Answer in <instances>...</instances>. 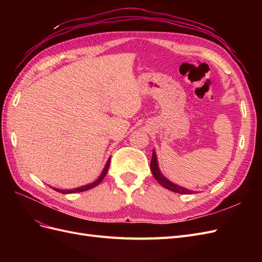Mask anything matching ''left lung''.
Wrapping results in <instances>:
<instances>
[{
  "instance_id": "1",
  "label": "left lung",
  "mask_w": 262,
  "mask_h": 262,
  "mask_svg": "<svg viewBox=\"0 0 262 262\" xmlns=\"http://www.w3.org/2000/svg\"><path fill=\"white\" fill-rule=\"evenodd\" d=\"M150 170L153 172V176L155 177V179L158 181V184L162 185L163 187H165L166 189L170 190V191L177 192V193H181V194H190L192 193V191H190L189 189L182 188L180 186H177L175 184H172L168 179H166L160 171V168H158L157 165V158H156V154L155 152H153L152 155V161H150Z\"/></svg>"
}]
</instances>
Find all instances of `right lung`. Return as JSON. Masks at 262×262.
I'll list each match as a JSON object with an SVG mask.
<instances>
[{"mask_svg":"<svg viewBox=\"0 0 262 262\" xmlns=\"http://www.w3.org/2000/svg\"><path fill=\"white\" fill-rule=\"evenodd\" d=\"M109 165H110V158L109 160L107 161V164H106V166H105V168H104V170H102V172H101V175L99 176V178L96 180V181H94L93 184H90V185H86V186H83V187H80V188H75V189H70V190H62V189H55V188H53L55 191H58V192H61V193H63V194H67V193H76V192H82V191H86V190H89V189H92V188H94V187H96V186H98L100 182H101V180L105 178V176H106V173H107V171H108V168H109Z\"/></svg>","mask_w":262,"mask_h":262,"instance_id":"right-lung-1","label":"right lung"}]
</instances>
